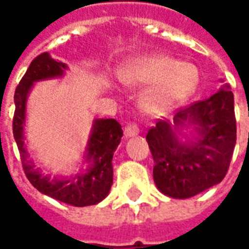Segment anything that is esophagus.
Wrapping results in <instances>:
<instances>
[{
	"label": "esophagus",
	"mask_w": 249,
	"mask_h": 249,
	"mask_svg": "<svg viewBox=\"0 0 249 249\" xmlns=\"http://www.w3.org/2000/svg\"><path fill=\"white\" fill-rule=\"evenodd\" d=\"M124 133L126 137H133V136H137L140 133V129H139V126L136 124H128L125 126Z\"/></svg>",
	"instance_id": "34e87169"
}]
</instances>
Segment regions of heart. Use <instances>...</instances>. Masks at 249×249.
<instances>
[{
    "instance_id": "b5f03b06",
    "label": "heart",
    "mask_w": 249,
    "mask_h": 249,
    "mask_svg": "<svg viewBox=\"0 0 249 249\" xmlns=\"http://www.w3.org/2000/svg\"><path fill=\"white\" fill-rule=\"evenodd\" d=\"M197 68L167 54L132 58L120 71L126 87H146L140 97L142 109L151 114H165L192 96L198 85Z\"/></svg>"
}]
</instances>
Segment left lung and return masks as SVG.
Instances as JSON below:
<instances>
[{
    "label": "left lung",
    "mask_w": 249,
    "mask_h": 249,
    "mask_svg": "<svg viewBox=\"0 0 249 249\" xmlns=\"http://www.w3.org/2000/svg\"><path fill=\"white\" fill-rule=\"evenodd\" d=\"M188 127L191 135L183 132ZM146 141L155 160L153 180L164 195L188 198L221 183L236 144L233 93L225 84L173 120L157 121Z\"/></svg>",
    "instance_id": "8db88e82"
}]
</instances>
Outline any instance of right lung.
I'll use <instances>...</instances> for the list:
<instances>
[{
    "instance_id": "1",
    "label": "right lung",
    "mask_w": 249,
    "mask_h": 249,
    "mask_svg": "<svg viewBox=\"0 0 249 249\" xmlns=\"http://www.w3.org/2000/svg\"><path fill=\"white\" fill-rule=\"evenodd\" d=\"M68 65L52 58L49 53L36 57L22 77L14 93L16 112L13 119V135L21 153L25 175L32 185L41 193L73 207H87L103 201L113 184L112 159L117 149L123 129L114 119L93 120L81 167L71 176L44 175L30 160L25 144L26 104L36 82L65 76Z\"/></svg>"
}]
</instances>
